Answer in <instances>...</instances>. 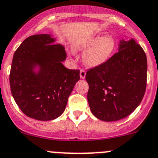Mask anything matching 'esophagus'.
Returning <instances> with one entry per match:
<instances>
[{
  "mask_svg": "<svg viewBox=\"0 0 158 158\" xmlns=\"http://www.w3.org/2000/svg\"><path fill=\"white\" fill-rule=\"evenodd\" d=\"M85 76H86V71L84 69H81L80 70V77L82 79H85Z\"/></svg>",
  "mask_w": 158,
  "mask_h": 158,
  "instance_id": "esophagus-1",
  "label": "esophagus"
}]
</instances>
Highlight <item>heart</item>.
<instances>
[{
  "label": "heart",
  "mask_w": 158,
  "mask_h": 158,
  "mask_svg": "<svg viewBox=\"0 0 158 158\" xmlns=\"http://www.w3.org/2000/svg\"><path fill=\"white\" fill-rule=\"evenodd\" d=\"M115 43L111 36L106 35L97 40V37L91 36L75 44L77 50L83 51L89 47L84 54V61L91 66H99L110 58L114 49Z\"/></svg>",
  "instance_id": "1"
}]
</instances>
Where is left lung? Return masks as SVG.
<instances>
[{
  "label": "left lung",
  "mask_w": 158,
  "mask_h": 158,
  "mask_svg": "<svg viewBox=\"0 0 158 158\" xmlns=\"http://www.w3.org/2000/svg\"><path fill=\"white\" fill-rule=\"evenodd\" d=\"M147 73V56L141 46L135 40L121 41L119 52L86 73L92 114L104 121L131 114L144 96Z\"/></svg>",
  "instance_id": "1"
}]
</instances>
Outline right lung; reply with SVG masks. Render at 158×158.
<instances>
[{"instance_id": "add662e5", "label": "right lung", "mask_w": 158, "mask_h": 158, "mask_svg": "<svg viewBox=\"0 0 158 158\" xmlns=\"http://www.w3.org/2000/svg\"><path fill=\"white\" fill-rule=\"evenodd\" d=\"M54 41L49 34L27 37L15 51L10 70V88L15 102L23 114L39 121L61 115L80 80L79 69L63 65L66 52ZM36 64L40 66L38 74L32 70Z\"/></svg>"}]
</instances>
